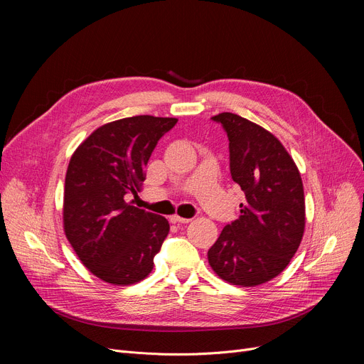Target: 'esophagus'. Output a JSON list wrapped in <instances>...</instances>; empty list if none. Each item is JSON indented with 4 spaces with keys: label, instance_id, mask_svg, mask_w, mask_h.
I'll return each mask as SVG.
<instances>
[{
    "label": "esophagus",
    "instance_id": "esophagus-1",
    "mask_svg": "<svg viewBox=\"0 0 364 364\" xmlns=\"http://www.w3.org/2000/svg\"><path fill=\"white\" fill-rule=\"evenodd\" d=\"M169 221L174 223V224H187V223H190L192 220H190V218H183V217H178V215H172V217H169Z\"/></svg>",
    "mask_w": 364,
    "mask_h": 364
}]
</instances>
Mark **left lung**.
I'll use <instances>...</instances> for the list:
<instances>
[{
	"mask_svg": "<svg viewBox=\"0 0 364 364\" xmlns=\"http://www.w3.org/2000/svg\"><path fill=\"white\" fill-rule=\"evenodd\" d=\"M230 147V172L245 192L240 215L208 251L214 273L242 288L270 282L298 251L305 228L299 169L277 137L236 113L213 117Z\"/></svg>",
	"mask_w": 364,
	"mask_h": 364,
	"instance_id": "8db88e82",
	"label": "left lung"
}]
</instances>
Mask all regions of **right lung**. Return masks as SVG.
<instances>
[{"mask_svg":"<svg viewBox=\"0 0 364 364\" xmlns=\"http://www.w3.org/2000/svg\"><path fill=\"white\" fill-rule=\"evenodd\" d=\"M177 121L139 114L107 122L94 129L69 161L63 230L84 267L106 283L128 286L153 270L169 223L124 198L140 192L153 149Z\"/></svg>","mask_w":364,"mask_h":364,"instance_id":"obj_1","label":"right lung"}]
</instances>
